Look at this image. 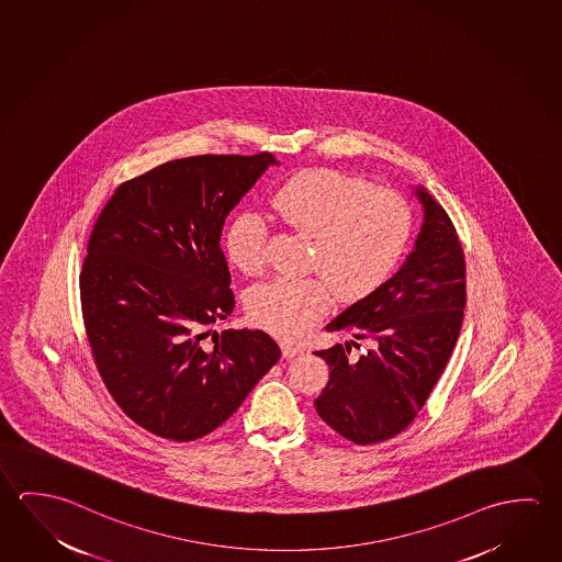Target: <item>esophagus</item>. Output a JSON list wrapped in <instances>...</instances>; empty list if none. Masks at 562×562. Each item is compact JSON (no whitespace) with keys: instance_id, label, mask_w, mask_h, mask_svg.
<instances>
[{"instance_id":"34e87169","label":"esophagus","mask_w":562,"mask_h":562,"mask_svg":"<svg viewBox=\"0 0 562 562\" xmlns=\"http://www.w3.org/2000/svg\"><path fill=\"white\" fill-rule=\"evenodd\" d=\"M280 349H282V357H284V359H294V357H297V355L302 352V347L295 345L292 340H282V342H280Z\"/></svg>"}]
</instances>
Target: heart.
Returning a JSON list of instances; mask_svg holds the SVG:
<instances>
[{
  "label": "heart",
  "mask_w": 562,
  "mask_h": 562,
  "mask_svg": "<svg viewBox=\"0 0 562 562\" xmlns=\"http://www.w3.org/2000/svg\"><path fill=\"white\" fill-rule=\"evenodd\" d=\"M272 207L288 229L313 237L310 270L322 274L274 278L250 290V322L278 337H295L329 312L333 288L347 302L376 292L404 257L414 225L402 193L331 168L288 178ZM268 240L267 217L243 210L227 223L223 247L231 265L255 277L267 268Z\"/></svg>",
  "instance_id": "1"
}]
</instances>
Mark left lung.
<instances>
[{
  "label": "left lung",
  "instance_id": "1",
  "mask_svg": "<svg viewBox=\"0 0 562 562\" xmlns=\"http://www.w3.org/2000/svg\"><path fill=\"white\" fill-rule=\"evenodd\" d=\"M424 225L409 257L376 292L335 317L327 331L352 339L317 350L329 382L315 409L357 445L387 441L422 412L459 339L467 305V265L451 217L425 188H415ZM359 339L370 342L349 355Z\"/></svg>",
  "mask_w": 562,
  "mask_h": 562
}]
</instances>
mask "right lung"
<instances>
[{"mask_svg":"<svg viewBox=\"0 0 562 562\" xmlns=\"http://www.w3.org/2000/svg\"><path fill=\"white\" fill-rule=\"evenodd\" d=\"M272 165L270 153L170 160L123 182L93 225L80 272L93 362L158 437L217 429L280 359L265 331H212L235 307L223 223Z\"/></svg>","mask_w":562,"mask_h":562,"instance_id":"right-lung-1","label":"right lung"}]
</instances>
